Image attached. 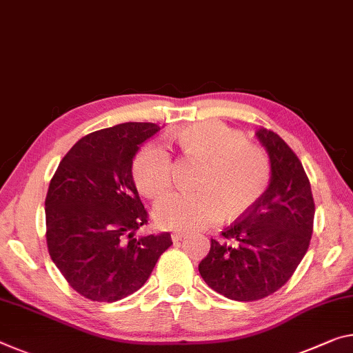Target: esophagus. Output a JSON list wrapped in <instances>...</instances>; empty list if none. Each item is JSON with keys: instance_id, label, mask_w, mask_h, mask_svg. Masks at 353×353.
Instances as JSON below:
<instances>
[{"instance_id": "1", "label": "esophagus", "mask_w": 353, "mask_h": 353, "mask_svg": "<svg viewBox=\"0 0 353 353\" xmlns=\"http://www.w3.org/2000/svg\"><path fill=\"white\" fill-rule=\"evenodd\" d=\"M185 237H187L185 232H172L171 234L172 242H179V240H182V239H185Z\"/></svg>"}]
</instances>
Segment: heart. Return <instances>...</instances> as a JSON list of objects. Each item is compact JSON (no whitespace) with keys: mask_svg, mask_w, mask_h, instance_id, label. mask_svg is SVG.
Instances as JSON below:
<instances>
[{"mask_svg":"<svg viewBox=\"0 0 353 353\" xmlns=\"http://www.w3.org/2000/svg\"><path fill=\"white\" fill-rule=\"evenodd\" d=\"M174 141L185 155L205 161L194 193H170L154 207L163 229L199 231L254 207L270 183V160L264 149L220 121H201L179 128ZM171 157L160 144H148L135 155L132 176L139 193L159 198L171 187Z\"/></svg>","mask_w":353,"mask_h":353,"instance_id":"heart-1","label":"heart"}]
</instances>
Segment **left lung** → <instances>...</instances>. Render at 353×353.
I'll list each match as a JSON object with an SVG mask.
<instances>
[{
	"instance_id": "8db88e82",
	"label": "left lung",
	"mask_w": 353,
	"mask_h": 353,
	"mask_svg": "<svg viewBox=\"0 0 353 353\" xmlns=\"http://www.w3.org/2000/svg\"><path fill=\"white\" fill-rule=\"evenodd\" d=\"M256 137L270 159V183L254 207L210 239L199 262L207 286L236 301H254L276 292L303 259L312 236L314 199L299 157L275 132Z\"/></svg>"
}]
</instances>
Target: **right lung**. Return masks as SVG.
Instances as JSON below:
<instances>
[{"label": "right lung", "instance_id": "right-lung-1", "mask_svg": "<svg viewBox=\"0 0 353 353\" xmlns=\"http://www.w3.org/2000/svg\"><path fill=\"white\" fill-rule=\"evenodd\" d=\"M159 130L152 122H125L89 133L50 181L48 253L85 299L113 303L137 292L172 245L170 232L135 239L148 212L133 182V157Z\"/></svg>", "mask_w": 353, "mask_h": 353}]
</instances>
